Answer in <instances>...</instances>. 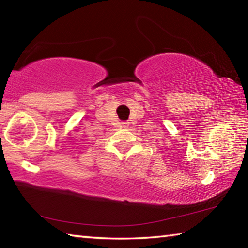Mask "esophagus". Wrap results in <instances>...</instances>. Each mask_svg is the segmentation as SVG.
Instances as JSON below:
<instances>
[{"label": "esophagus", "mask_w": 248, "mask_h": 248, "mask_svg": "<svg viewBox=\"0 0 248 248\" xmlns=\"http://www.w3.org/2000/svg\"><path fill=\"white\" fill-rule=\"evenodd\" d=\"M121 125H123L124 128H128L129 127V123H127V121H124V123L121 124Z\"/></svg>", "instance_id": "esophagus-1"}]
</instances>
